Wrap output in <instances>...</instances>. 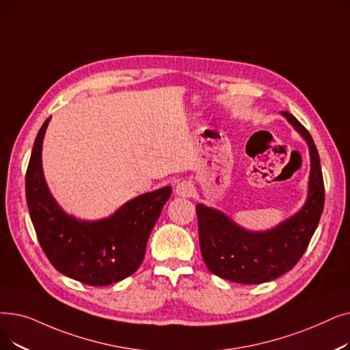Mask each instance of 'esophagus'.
Segmentation results:
<instances>
[{
	"instance_id": "34e87169",
	"label": "esophagus",
	"mask_w": 350,
	"mask_h": 350,
	"mask_svg": "<svg viewBox=\"0 0 350 350\" xmlns=\"http://www.w3.org/2000/svg\"><path fill=\"white\" fill-rule=\"evenodd\" d=\"M176 193L180 197H191L193 196V186L189 183V181H181L176 186Z\"/></svg>"
}]
</instances>
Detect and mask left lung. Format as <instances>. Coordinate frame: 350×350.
<instances>
[{
  "instance_id": "1",
  "label": "left lung",
  "mask_w": 350,
  "mask_h": 350,
  "mask_svg": "<svg viewBox=\"0 0 350 350\" xmlns=\"http://www.w3.org/2000/svg\"><path fill=\"white\" fill-rule=\"evenodd\" d=\"M280 114L309 147L310 173L306 202L293 216L267 230L245 229L229 216L203 203L196 206L199 240L207 269L221 279L260 284L280 278L300 260L321 220L325 186L317 148L312 135L287 111Z\"/></svg>"
}]
</instances>
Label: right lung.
<instances>
[{
	"mask_svg": "<svg viewBox=\"0 0 350 350\" xmlns=\"http://www.w3.org/2000/svg\"><path fill=\"white\" fill-rule=\"evenodd\" d=\"M51 117L41 126L25 174L29 217L51 265L64 276L90 286H107L137 270L147 240L172 196V187L140 194L100 220L68 215L53 197L42 172V142Z\"/></svg>",
	"mask_w": 350,
	"mask_h": 350,
	"instance_id": "right-lung-1",
	"label": "right lung"
}]
</instances>
